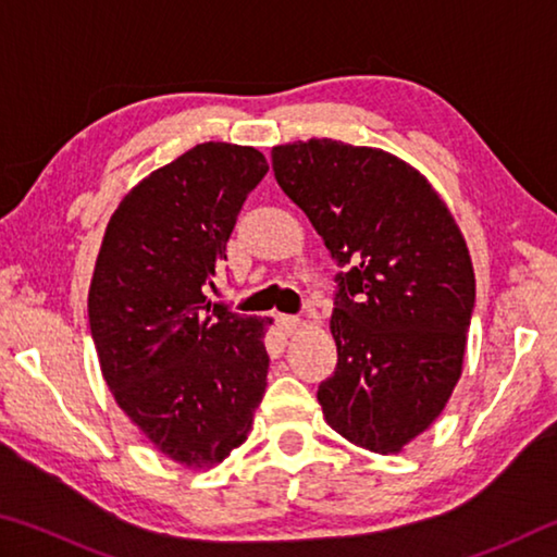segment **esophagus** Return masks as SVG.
<instances>
[{
    "mask_svg": "<svg viewBox=\"0 0 557 557\" xmlns=\"http://www.w3.org/2000/svg\"><path fill=\"white\" fill-rule=\"evenodd\" d=\"M277 324H280L282 332H285L287 336H292L301 326V319L295 317V314H277Z\"/></svg>",
    "mask_w": 557,
    "mask_h": 557,
    "instance_id": "obj_1",
    "label": "esophagus"
}]
</instances>
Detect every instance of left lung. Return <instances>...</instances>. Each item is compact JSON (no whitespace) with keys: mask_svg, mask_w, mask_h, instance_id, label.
<instances>
[{"mask_svg":"<svg viewBox=\"0 0 557 557\" xmlns=\"http://www.w3.org/2000/svg\"><path fill=\"white\" fill-rule=\"evenodd\" d=\"M272 172L338 272L336 369L317 400L344 440L398 455L445 410L461 375L474 268L447 203L418 169L375 147H272Z\"/></svg>","mask_w":557,"mask_h":557,"instance_id":"1","label":"left lung"}]
</instances>
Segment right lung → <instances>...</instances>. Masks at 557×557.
Masks as SVG:
<instances>
[{
	"instance_id": "right-lung-1",
	"label": "right lung",
	"mask_w": 557,
	"mask_h": 557,
	"mask_svg": "<svg viewBox=\"0 0 557 557\" xmlns=\"http://www.w3.org/2000/svg\"><path fill=\"white\" fill-rule=\"evenodd\" d=\"M265 174L258 149L196 145L120 201L92 272L90 334L112 398L157 451L194 471L248 440L268 385L272 319L203 295Z\"/></svg>"
}]
</instances>
